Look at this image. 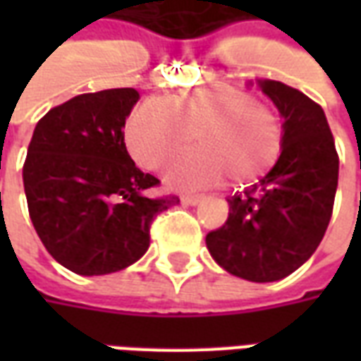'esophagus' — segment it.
Returning a JSON list of instances; mask_svg holds the SVG:
<instances>
[{
    "mask_svg": "<svg viewBox=\"0 0 361 361\" xmlns=\"http://www.w3.org/2000/svg\"><path fill=\"white\" fill-rule=\"evenodd\" d=\"M181 201L185 204H199L203 201V195H195V193H185L181 195Z\"/></svg>",
    "mask_w": 361,
    "mask_h": 361,
    "instance_id": "esophagus-1",
    "label": "esophagus"
}]
</instances>
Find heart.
I'll list each match as a JSON object with an SVG mask.
<instances>
[{"label":"heart","instance_id":"obj_1","mask_svg":"<svg viewBox=\"0 0 361 361\" xmlns=\"http://www.w3.org/2000/svg\"><path fill=\"white\" fill-rule=\"evenodd\" d=\"M199 150L166 170L172 188H207L224 176L250 183L265 176L282 152L279 116L232 85H207L170 96L166 106L142 102L129 116L126 145L137 164L160 170L191 147Z\"/></svg>","mask_w":361,"mask_h":361}]
</instances>
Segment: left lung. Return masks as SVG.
Wrapping results in <instances>:
<instances>
[{"label": "left lung", "mask_w": 361, "mask_h": 361, "mask_svg": "<svg viewBox=\"0 0 361 361\" xmlns=\"http://www.w3.org/2000/svg\"><path fill=\"white\" fill-rule=\"evenodd\" d=\"M259 87L284 119L282 152L259 183L228 197V220L207 234V247L230 274L274 282L300 269L323 240L338 185V154L317 102L280 81L265 79Z\"/></svg>", "instance_id": "left-lung-1"}]
</instances>
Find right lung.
<instances>
[{"label": "right lung", "instance_id": "1", "mask_svg": "<svg viewBox=\"0 0 361 361\" xmlns=\"http://www.w3.org/2000/svg\"><path fill=\"white\" fill-rule=\"evenodd\" d=\"M135 89L79 94L35 127L23 166L28 214L51 257L82 276L133 265L150 245L158 212L176 195L149 197L160 181L141 172L123 142Z\"/></svg>", "mask_w": 361, "mask_h": 361}]
</instances>
